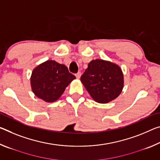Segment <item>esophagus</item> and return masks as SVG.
<instances>
[{"label":"esophagus","instance_id":"1","mask_svg":"<svg viewBox=\"0 0 160 160\" xmlns=\"http://www.w3.org/2000/svg\"><path fill=\"white\" fill-rule=\"evenodd\" d=\"M75 76H76V78H78V79H80V76H81V72H78L77 74H75Z\"/></svg>","mask_w":160,"mask_h":160}]
</instances>
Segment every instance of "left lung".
I'll list each match as a JSON object with an SVG mask.
<instances>
[{
  "label": "left lung",
  "mask_w": 160,
  "mask_h": 160,
  "mask_svg": "<svg viewBox=\"0 0 160 160\" xmlns=\"http://www.w3.org/2000/svg\"><path fill=\"white\" fill-rule=\"evenodd\" d=\"M80 80L93 100L102 104L115 100L124 87V75L120 67L100 59L89 62Z\"/></svg>",
  "instance_id": "8db88e82"
}]
</instances>
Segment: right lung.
Returning a JSON list of instances; mask_svg holds the SVG:
<instances>
[{"label": "right lung", "mask_w": 160, "mask_h": 160, "mask_svg": "<svg viewBox=\"0 0 160 160\" xmlns=\"http://www.w3.org/2000/svg\"><path fill=\"white\" fill-rule=\"evenodd\" d=\"M75 78L65 65L49 60L34 68L30 85L35 96L47 102H53L60 98Z\"/></svg>", "instance_id": "right-lung-1"}]
</instances>
